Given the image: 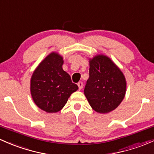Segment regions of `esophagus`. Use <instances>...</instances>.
Instances as JSON below:
<instances>
[{
  "label": "esophagus",
  "instance_id": "esophagus-1",
  "mask_svg": "<svg viewBox=\"0 0 154 154\" xmlns=\"http://www.w3.org/2000/svg\"><path fill=\"white\" fill-rule=\"evenodd\" d=\"M77 85H78L79 87V89L81 90L82 88V86H83V83H82V82H79L78 83H77Z\"/></svg>",
  "mask_w": 154,
  "mask_h": 154
}]
</instances>
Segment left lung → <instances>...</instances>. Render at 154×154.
I'll return each instance as SVG.
<instances>
[{
	"label": "left lung",
	"mask_w": 154,
	"mask_h": 154,
	"mask_svg": "<svg viewBox=\"0 0 154 154\" xmlns=\"http://www.w3.org/2000/svg\"><path fill=\"white\" fill-rule=\"evenodd\" d=\"M89 78L84 94L91 107L106 114L117 108L126 92L123 73L108 57L99 54L89 60Z\"/></svg>",
	"instance_id": "obj_1"
}]
</instances>
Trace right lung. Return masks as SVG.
I'll use <instances>...</instances> for the list:
<instances>
[{
  "label": "right lung",
  "mask_w": 154,
  "mask_h": 154,
  "mask_svg": "<svg viewBox=\"0 0 154 154\" xmlns=\"http://www.w3.org/2000/svg\"><path fill=\"white\" fill-rule=\"evenodd\" d=\"M63 57L51 52L39 64L31 78L30 91L34 103L43 111H60L78 86L63 69Z\"/></svg>",
  "instance_id": "add662e5"
}]
</instances>
